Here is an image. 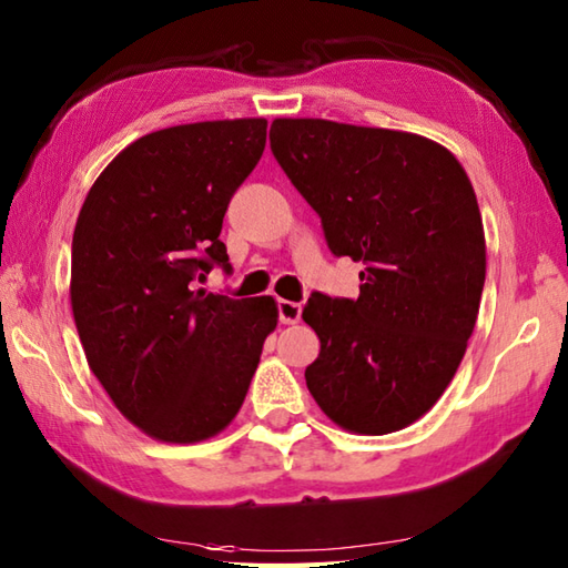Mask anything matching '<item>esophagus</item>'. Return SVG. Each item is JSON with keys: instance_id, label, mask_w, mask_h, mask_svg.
Masks as SVG:
<instances>
[{"instance_id": "esophagus-1", "label": "esophagus", "mask_w": 568, "mask_h": 568, "mask_svg": "<svg viewBox=\"0 0 568 568\" xmlns=\"http://www.w3.org/2000/svg\"><path fill=\"white\" fill-rule=\"evenodd\" d=\"M277 315H281V323L293 325V323H297V320H301L303 307L293 303V301H277Z\"/></svg>"}]
</instances>
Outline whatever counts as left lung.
<instances>
[{
    "mask_svg": "<svg viewBox=\"0 0 568 568\" xmlns=\"http://www.w3.org/2000/svg\"><path fill=\"white\" fill-rule=\"evenodd\" d=\"M271 151L327 248L365 265L357 301L307 297V389L357 435L412 425L452 383L479 313L487 245L467 173L417 133L325 119H275Z\"/></svg>",
    "mask_w": 568,
    "mask_h": 568,
    "instance_id": "left-lung-1",
    "label": "left lung"
}]
</instances>
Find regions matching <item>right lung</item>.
Masks as SVG:
<instances>
[{
  "label": "right lung",
  "instance_id": "add662e5",
  "mask_svg": "<svg viewBox=\"0 0 568 568\" xmlns=\"http://www.w3.org/2000/svg\"><path fill=\"white\" fill-rule=\"evenodd\" d=\"M265 119L146 133L91 185L71 241V311L91 373L141 432L193 445L231 425L277 325L271 295L205 293L239 185L265 149Z\"/></svg>",
  "mask_w": 568,
  "mask_h": 568
}]
</instances>
